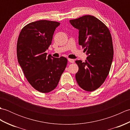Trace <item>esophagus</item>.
<instances>
[{
    "label": "esophagus",
    "instance_id": "obj_1",
    "mask_svg": "<svg viewBox=\"0 0 130 130\" xmlns=\"http://www.w3.org/2000/svg\"><path fill=\"white\" fill-rule=\"evenodd\" d=\"M68 61L69 62H70L71 63H74V61H75L74 59H68Z\"/></svg>",
    "mask_w": 130,
    "mask_h": 130
}]
</instances>
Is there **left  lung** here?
<instances>
[{"label": "left lung", "instance_id": "1", "mask_svg": "<svg viewBox=\"0 0 130 130\" xmlns=\"http://www.w3.org/2000/svg\"><path fill=\"white\" fill-rule=\"evenodd\" d=\"M70 22L79 30V44L88 55L85 62L75 61L79 67L76 82L83 89L92 92L104 82L111 67L113 46L111 32L106 24L92 15L71 19Z\"/></svg>", "mask_w": 130, "mask_h": 130}]
</instances>
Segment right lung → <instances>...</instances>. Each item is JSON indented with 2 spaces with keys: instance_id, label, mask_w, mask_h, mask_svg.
<instances>
[{
  "instance_id": "1",
  "label": "right lung",
  "mask_w": 130,
  "mask_h": 130,
  "mask_svg": "<svg viewBox=\"0 0 130 130\" xmlns=\"http://www.w3.org/2000/svg\"><path fill=\"white\" fill-rule=\"evenodd\" d=\"M60 24L47 20L33 22L22 29L18 38V62L29 83L41 93H48L55 89L67 65L66 57L46 56L45 52Z\"/></svg>"
}]
</instances>
